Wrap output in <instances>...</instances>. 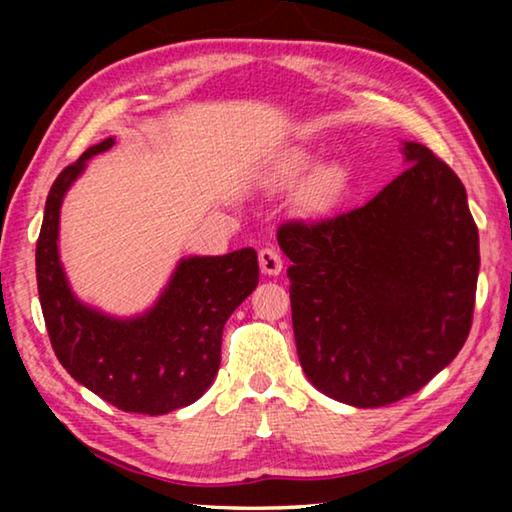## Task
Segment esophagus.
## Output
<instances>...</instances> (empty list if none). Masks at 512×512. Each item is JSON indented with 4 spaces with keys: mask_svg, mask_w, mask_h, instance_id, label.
Returning <instances> with one entry per match:
<instances>
[{
    "mask_svg": "<svg viewBox=\"0 0 512 512\" xmlns=\"http://www.w3.org/2000/svg\"><path fill=\"white\" fill-rule=\"evenodd\" d=\"M259 268L264 275H280L282 273V257L275 248L259 250Z\"/></svg>",
    "mask_w": 512,
    "mask_h": 512,
    "instance_id": "1",
    "label": "esophagus"
}]
</instances>
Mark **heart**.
<instances>
[{"label":"heart","instance_id":"b5f03b06","mask_svg":"<svg viewBox=\"0 0 512 512\" xmlns=\"http://www.w3.org/2000/svg\"><path fill=\"white\" fill-rule=\"evenodd\" d=\"M311 162H314L311 153L302 149L282 155L271 171L273 185H289L293 180H298L302 173L311 167ZM343 187H345V169L341 164L336 162L320 164V167H316L305 178V183L300 185L298 203L309 212L327 210V207L339 198Z\"/></svg>","mask_w":512,"mask_h":512}]
</instances>
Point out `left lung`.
<instances>
[{"mask_svg":"<svg viewBox=\"0 0 512 512\" xmlns=\"http://www.w3.org/2000/svg\"><path fill=\"white\" fill-rule=\"evenodd\" d=\"M406 169L357 210L280 225L300 366L320 393L375 409L427 384L472 327L479 230L456 173L402 142Z\"/></svg>","mask_w":512,"mask_h":512,"instance_id":"obj_1","label":"left lung"}]
</instances>
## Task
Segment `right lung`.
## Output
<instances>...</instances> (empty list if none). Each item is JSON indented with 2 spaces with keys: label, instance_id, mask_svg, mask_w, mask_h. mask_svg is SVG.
I'll return each instance as SVG.
<instances>
[{
  "label": "right lung",
  "instance_id": "obj_1",
  "mask_svg": "<svg viewBox=\"0 0 512 512\" xmlns=\"http://www.w3.org/2000/svg\"><path fill=\"white\" fill-rule=\"evenodd\" d=\"M115 146L108 137L60 171L36 246L42 316L58 361L79 384L128 413L164 415L194 404L219 372L225 320L255 291L253 248L183 257L142 314L110 316L74 296L58 253L60 205L88 160Z\"/></svg>",
  "mask_w": 512,
  "mask_h": 512
}]
</instances>
